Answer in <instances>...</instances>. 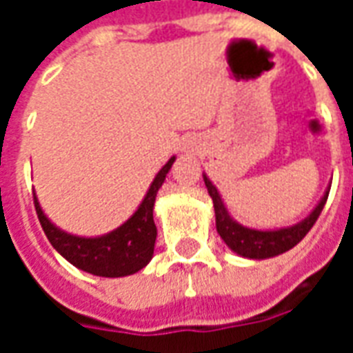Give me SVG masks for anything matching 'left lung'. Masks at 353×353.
<instances>
[{"instance_id":"obj_1","label":"left lung","mask_w":353,"mask_h":353,"mask_svg":"<svg viewBox=\"0 0 353 353\" xmlns=\"http://www.w3.org/2000/svg\"><path fill=\"white\" fill-rule=\"evenodd\" d=\"M204 183H206L210 196L214 200L215 227H217L219 236L225 240V244L229 245L232 252L242 255V257H248V259H268V257H276V255L295 248L308 234V230L314 227V223L318 221L319 214L325 206L327 196H329V189H327L323 199L319 200L318 206L314 208V212L293 227L278 230H255L242 227L240 223L230 217L219 192L206 176H204Z\"/></svg>"}]
</instances>
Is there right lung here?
I'll return each instance as SVG.
<instances>
[{"label":"right lung","mask_w":353,"mask_h":353,"mask_svg":"<svg viewBox=\"0 0 353 353\" xmlns=\"http://www.w3.org/2000/svg\"><path fill=\"white\" fill-rule=\"evenodd\" d=\"M174 161L176 157H172L157 174L136 214L119 229L98 238L73 236L54 227L47 219V215L43 214L37 196L34 194L35 212L52 248L73 266L94 276L121 278L141 270L151 261L154 252V240H157V227L153 221L154 199Z\"/></svg>","instance_id":"obj_1"}]
</instances>
